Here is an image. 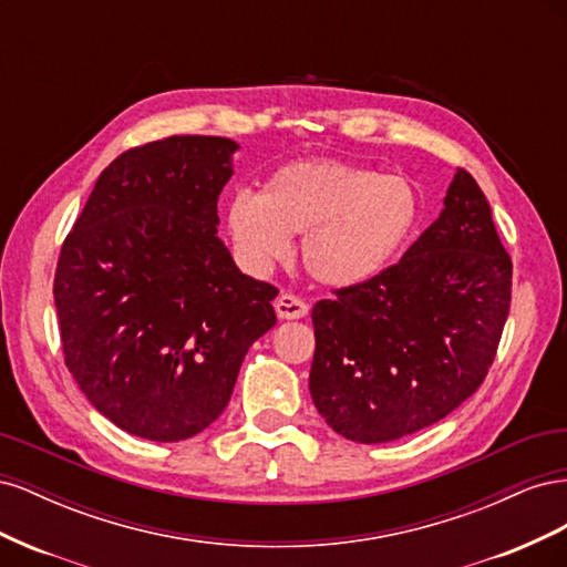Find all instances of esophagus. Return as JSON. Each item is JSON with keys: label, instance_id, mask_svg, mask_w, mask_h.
<instances>
[{"label": "esophagus", "instance_id": "34e87169", "mask_svg": "<svg viewBox=\"0 0 567 567\" xmlns=\"http://www.w3.org/2000/svg\"><path fill=\"white\" fill-rule=\"evenodd\" d=\"M274 307H277V315L281 319H302L307 312H310V305L296 293H281Z\"/></svg>", "mask_w": 567, "mask_h": 567}]
</instances>
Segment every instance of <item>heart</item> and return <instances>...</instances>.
I'll return each mask as SVG.
<instances>
[{
  "label": "heart",
  "mask_w": 567,
  "mask_h": 567,
  "mask_svg": "<svg viewBox=\"0 0 567 567\" xmlns=\"http://www.w3.org/2000/svg\"><path fill=\"white\" fill-rule=\"evenodd\" d=\"M419 219V196L404 177L333 158L293 161L274 169L262 194L238 192L227 227L238 255L269 267L302 234L305 269L326 286L348 288L385 271Z\"/></svg>",
  "instance_id": "b5f03b06"
}]
</instances>
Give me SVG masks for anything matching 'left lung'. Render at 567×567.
<instances>
[{
	"instance_id": "1",
	"label": "left lung",
	"mask_w": 567,
	"mask_h": 567,
	"mask_svg": "<svg viewBox=\"0 0 567 567\" xmlns=\"http://www.w3.org/2000/svg\"><path fill=\"white\" fill-rule=\"evenodd\" d=\"M511 255L458 167L400 262L312 310L310 392L342 437L381 444L437 423L485 381L511 307Z\"/></svg>"
}]
</instances>
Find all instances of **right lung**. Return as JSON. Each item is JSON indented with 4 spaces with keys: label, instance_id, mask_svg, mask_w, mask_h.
I'll return each instance as SVG.
<instances>
[{
    "label": "right lung",
    "instance_id": "1",
    "mask_svg": "<svg viewBox=\"0 0 567 567\" xmlns=\"http://www.w3.org/2000/svg\"><path fill=\"white\" fill-rule=\"evenodd\" d=\"M225 136L134 146L99 175L61 246V348L87 400L123 431L179 442L225 411L279 290L238 271L217 238L231 177Z\"/></svg>",
    "mask_w": 567,
    "mask_h": 567
}]
</instances>
